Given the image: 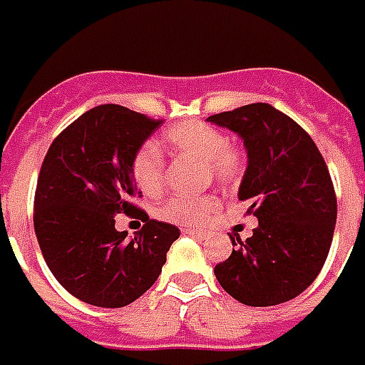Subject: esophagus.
I'll return each instance as SVG.
<instances>
[{
    "label": "esophagus",
    "mask_w": 365,
    "mask_h": 365,
    "mask_svg": "<svg viewBox=\"0 0 365 365\" xmlns=\"http://www.w3.org/2000/svg\"><path fill=\"white\" fill-rule=\"evenodd\" d=\"M185 234H188V236H196V237H204V232L202 230H195V228H187L182 230Z\"/></svg>",
    "instance_id": "esophagus-1"
}]
</instances>
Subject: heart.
<instances>
[{
  "label": "heart",
  "instance_id": "1",
  "mask_svg": "<svg viewBox=\"0 0 365 365\" xmlns=\"http://www.w3.org/2000/svg\"><path fill=\"white\" fill-rule=\"evenodd\" d=\"M165 143L175 153L192 155L202 159L206 173L220 182H236L244 173V155L240 149L226 143L222 131L202 121H185L170 128L165 135ZM131 177L139 190L145 195H157L165 180V161L153 145L139 147L131 159ZM218 208L214 195L170 196L163 200L155 214L165 222L200 226Z\"/></svg>",
  "mask_w": 365,
  "mask_h": 365
}]
</instances>
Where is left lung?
<instances>
[{
	"mask_svg": "<svg viewBox=\"0 0 365 365\" xmlns=\"http://www.w3.org/2000/svg\"><path fill=\"white\" fill-rule=\"evenodd\" d=\"M208 121L244 139L247 169L240 200L257 218L253 236L232 237V255L214 267L222 289L247 307L294 299L327 261L336 224L332 178L304 129L269 104L214 113Z\"/></svg>",
	"mask_w": 365,
	"mask_h": 365,
	"instance_id": "1",
	"label": "left lung"
}]
</instances>
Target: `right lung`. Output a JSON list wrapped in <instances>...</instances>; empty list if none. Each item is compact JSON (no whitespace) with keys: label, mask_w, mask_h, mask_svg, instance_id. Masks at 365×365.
<instances>
[{"label":"right lung","mask_w":365,"mask_h":365,"mask_svg":"<svg viewBox=\"0 0 365 365\" xmlns=\"http://www.w3.org/2000/svg\"><path fill=\"white\" fill-rule=\"evenodd\" d=\"M161 120L118 104L96 106L58 133L35 192V234L48 269L80 301L120 309L153 285L177 226L149 220L131 159ZM145 221L135 238L115 230V214Z\"/></svg>","instance_id":"add662e5"}]
</instances>
